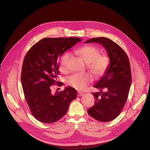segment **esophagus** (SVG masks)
<instances>
[{
	"label": "esophagus",
	"instance_id": "obj_1",
	"mask_svg": "<svg viewBox=\"0 0 150 150\" xmlns=\"http://www.w3.org/2000/svg\"><path fill=\"white\" fill-rule=\"evenodd\" d=\"M83 96V93H82L81 92L78 93V97H81V96Z\"/></svg>",
	"mask_w": 150,
	"mask_h": 150
}]
</instances>
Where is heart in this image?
Segmentation results:
<instances>
[{
	"instance_id": "b5f03b06",
	"label": "heart",
	"mask_w": 150,
	"mask_h": 150,
	"mask_svg": "<svg viewBox=\"0 0 150 150\" xmlns=\"http://www.w3.org/2000/svg\"><path fill=\"white\" fill-rule=\"evenodd\" d=\"M76 53L87 64L88 69L96 78L102 76L109 66V57L105 54L100 55L99 50L94 46L88 45L81 47L76 50ZM69 57V54L67 53L64 54L60 59L59 69L62 72L67 71V63ZM92 81V76L88 74H75L68 78L67 83L76 90H81Z\"/></svg>"
}]
</instances>
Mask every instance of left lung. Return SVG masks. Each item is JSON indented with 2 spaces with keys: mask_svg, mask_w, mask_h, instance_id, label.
<instances>
[{
  "mask_svg": "<svg viewBox=\"0 0 150 150\" xmlns=\"http://www.w3.org/2000/svg\"><path fill=\"white\" fill-rule=\"evenodd\" d=\"M96 42L101 45L108 53L109 66L94 85L100 92L92 93L95 104L88 113L97 120L109 122L121 112L129 94L132 76L129 59L123 50L114 41L105 37L93 38L85 43ZM104 89V92L102 90Z\"/></svg>",
  "mask_w": 150,
  "mask_h": 150,
  "instance_id": "obj_1",
  "label": "left lung"
}]
</instances>
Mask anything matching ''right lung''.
Returning a JSON list of instances; mask_svg holds the SVG:
<instances>
[{
    "label": "right lung",
    "mask_w": 150,
    "mask_h": 150,
    "mask_svg": "<svg viewBox=\"0 0 150 150\" xmlns=\"http://www.w3.org/2000/svg\"><path fill=\"white\" fill-rule=\"evenodd\" d=\"M81 41L77 37L45 38L35 44L25 55L21 83L31 113L38 121L52 123L59 120L76 98V91L71 87L52 94L50 86L54 83L63 85L57 81L58 59Z\"/></svg>",
    "instance_id": "add662e5"
}]
</instances>
